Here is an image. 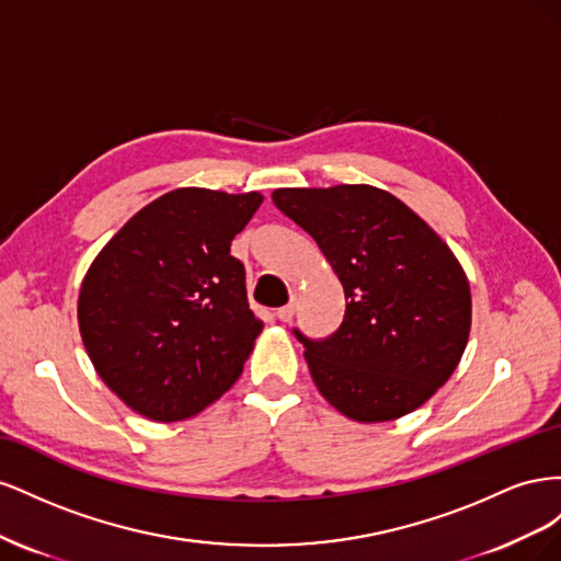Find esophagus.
<instances>
[{
  "mask_svg": "<svg viewBox=\"0 0 561 561\" xmlns=\"http://www.w3.org/2000/svg\"><path fill=\"white\" fill-rule=\"evenodd\" d=\"M276 316H278V320H283V322H290V320L295 318V301H290V304H285V307H280V309L276 311Z\"/></svg>",
  "mask_w": 561,
  "mask_h": 561,
  "instance_id": "1",
  "label": "esophagus"
}]
</instances>
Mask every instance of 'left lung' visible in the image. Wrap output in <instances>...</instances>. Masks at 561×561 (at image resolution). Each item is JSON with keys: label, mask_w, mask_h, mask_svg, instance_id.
I'll return each mask as SVG.
<instances>
[{"label": "left lung", "mask_w": 561, "mask_h": 561, "mask_svg": "<svg viewBox=\"0 0 561 561\" xmlns=\"http://www.w3.org/2000/svg\"><path fill=\"white\" fill-rule=\"evenodd\" d=\"M271 198L344 285L336 332L309 339L295 330L322 398L363 423L414 412L451 377L470 334V285L449 245L369 184L276 190Z\"/></svg>", "instance_id": "1"}]
</instances>
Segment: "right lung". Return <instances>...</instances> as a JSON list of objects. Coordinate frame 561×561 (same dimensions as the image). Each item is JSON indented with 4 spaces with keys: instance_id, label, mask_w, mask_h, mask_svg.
<instances>
[{
    "instance_id": "obj_1",
    "label": "right lung",
    "mask_w": 561,
    "mask_h": 561,
    "mask_svg": "<svg viewBox=\"0 0 561 561\" xmlns=\"http://www.w3.org/2000/svg\"><path fill=\"white\" fill-rule=\"evenodd\" d=\"M262 194L198 186L151 201L93 260L79 293L89 358L133 412L182 421L241 377L264 322L231 241Z\"/></svg>"
}]
</instances>
